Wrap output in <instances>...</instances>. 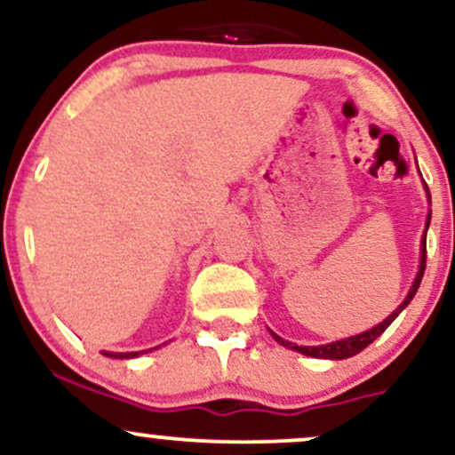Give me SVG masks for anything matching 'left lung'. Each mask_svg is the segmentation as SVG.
Instances as JSON below:
<instances>
[{
  "mask_svg": "<svg viewBox=\"0 0 455 455\" xmlns=\"http://www.w3.org/2000/svg\"><path fill=\"white\" fill-rule=\"evenodd\" d=\"M424 188H426V195H427V203H432V201H430V190H427L426 181H424ZM430 218H432V212H427L426 231H424V237H421L419 271H417L415 280H412V286H411L409 295L404 297V301H402V304H400L398 307H395V310L391 312V315H389L387 318H385L383 323H379L377 327L368 329V331L357 333V336L344 338V340H336V342H329V344H318V347H299V344L284 340V338H280L278 333H274V331H271V329H269V333H271V336H274V340L278 342V344H282V347L291 348V351H297V353H301V355H307V357H316V359H347V357H353V355L362 353L363 348L368 347V344H372L374 340H377L380 333H383L385 329H387V327L391 325V323H394L395 318H398L400 312L404 310V307L411 304V299H412V297H415L417 289H419L421 278H424V271H426V233H427V227H430Z\"/></svg>",
  "mask_w": 455,
  "mask_h": 455,
  "instance_id": "obj_1",
  "label": "left lung"
}]
</instances>
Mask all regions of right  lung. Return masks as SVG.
Returning a JSON list of instances; mask_svg holds the SVG:
<instances>
[{"label":"right lung","mask_w":455,"mask_h":455,"mask_svg":"<svg viewBox=\"0 0 455 455\" xmlns=\"http://www.w3.org/2000/svg\"><path fill=\"white\" fill-rule=\"evenodd\" d=\"M104 355H107V357H113V359H132V357H139L140 353H107L104 351Z\"/></svg>","instance_id":"obj_1"}]
</instances>
